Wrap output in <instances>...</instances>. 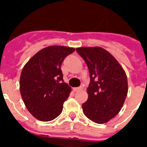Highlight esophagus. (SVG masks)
<instances>
[{
    "label": "esophagus",
    "mask_w": 147,
    "mask_h": 147,
    "mask_svg": "<svg viewBox=\"0 0 147 147\" xmlns=\"http://www.w3.org/2000/svg\"><path fill=\"white\" fill-rule=\"evenodd\" d=\"M83 88L82 87H79V88H74L73 90H74V91H78V90H82Z\"/></svg>",
    "instance_id": "obj_1"
}]
</instances>
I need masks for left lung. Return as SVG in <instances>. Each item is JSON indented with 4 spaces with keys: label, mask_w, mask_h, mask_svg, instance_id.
<instances>
[{
    "label": "left lung",
    "mask_w": 147,
    "mask_h": 147,
    "mask_svg": "<svg viewBox=\"0 0 147 147\" xmlns=\"http://www.w3.org/2000/svg\"><path fill=\"white\" fill-rule=\"evenodd\" d=\"M76 50L86 62L90 76L83 112L95 123H106L120 112L127 97L125 71L113 56L102 48L80 47Z\"/></svg>",
    "instance_id": "left-lung-1"
}]
</instances>
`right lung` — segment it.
Instances as JSON below:
<instances>
[{"label": "right lung", "mask_w": 147, "mask_h": 147, "mask_svg": "<svg viewBox=\"0 0 147 147\" xmlns=\"http://www.w3.org/2000/svg\"><path fill=\"white\" fill-rule=\"evenodd\" d=\"M74 48L52 45L39 51L24 65L20 90L26 107L34 117L49 121L59 116L71 88L64 82L61 65Z\"/></svg>", "instance_id": "right-lung-1"}]
</instances>
